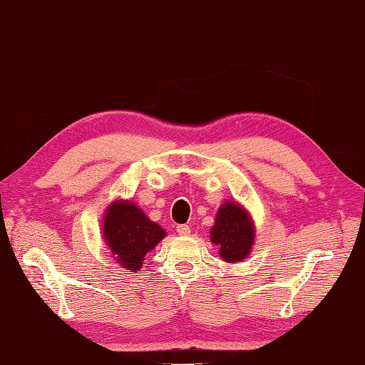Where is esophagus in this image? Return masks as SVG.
<instances>
[{
    "label": "esophagus",
    "instance_id": "obj_1",
    "mask_svg": "<svg viewBox=\"0 0 365 365\" xmlns=\"http://www.w3.org/2000/svg\"><path fill=\"white\" fill-rule=\"evenodd\" d=\"M176 231H178V234H180V236H189V234H190L189 225H178Z\"/></svg>",
    "mask_w": 365,
    "mask_h": 365
}]
</instances>
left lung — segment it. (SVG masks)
Listing matches in <instances>:
<instances>
[{"instance_id": "left-lung-1", "label": "left lung", "mask_w": 365, "mask_h": 365, "mask_svg": "<svg viewBox=\"0 0 365 365\" xmlns=\"http://www.w3.org/2000/svg\"><path fill=\"white\" fill-rule=\"evenodd\" d=\"M210 240L220 248L223 261H244L255 242V228L245 209L231 201L225 203L217 212Z\"/></svg>"}]
</instances>
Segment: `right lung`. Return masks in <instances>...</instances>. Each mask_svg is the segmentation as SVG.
<instances>
[{
	"label": "right lung",
	"mask_w": 365,
	"mask_h": 365,
	"mask_svg": "<svg viewBox=\"0 0 365 365\" xmlns=\"http://www.w3.org/2000/svg\"><path fill=\"white\" fill-rule=\"evenodd\" d=\"M103 236L120 265L140 270L150 250L164 239L165 231L131 201H114L106 210Z\"/></svg>",
	"instance_id": "right-lung-1"
}]
</instances>
